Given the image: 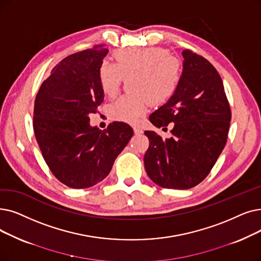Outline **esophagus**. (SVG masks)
Listing matches in <instances>:
<instances>
[{"mask_svg":"<svg viewBox=\"0 0 261 261\" xmlns=\"http://www.w3.org/2000/svg\"><path fill=\"white\" fill-rule=\"evenodd\" d=\"M133 131H134L135 134H142L143 133V129L141 127H139V126H134L133 127Z\"/></svg>","mask_w":261,"mask_h":261,"instance_id":"esophagus-1","label":"esophagus"}]
</instances>
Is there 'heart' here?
<instances>
[{
	"instance_id": "obj_1",
	"label": "heart",
	"mask_w": 261,
	"mask_h": 261,
	"mask_svg": "<svg viewBox=\"0 0 261 261\" xmlns=\"http://www.w3.org/2000/svg\"><path fill=\"white\" fill-rule=\"evenodd\" d=\"M115 64L107 61L99 67L98 76L102 92L114 97L122 79H130L129 90L109 107L112 119L133 122L147 111L149 101L162 105L175 94L181 77V63L161 48L117 50L113 54Z\"/></svg>"
}]
</instances>
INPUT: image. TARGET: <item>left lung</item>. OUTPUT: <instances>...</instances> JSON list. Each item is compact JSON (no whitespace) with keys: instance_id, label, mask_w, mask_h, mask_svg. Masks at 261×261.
Segmentation results:
<instances>
[{"instance_id":"left-lung-1","label":"left lung","mask_w":261,"mask_h":261,"mask_svg":"<svg viewBox=\"0 0 261 261\" xmlns=\"http://www.w3.org/2000/svg\"><path fill=\"white\" fill-rule=\"evenodd\" d=\"M182 73L173 97L149 116L161 128L173 122V137L163 140L145 131L147 175L162 188L187 190L210 173L224 149L231 112L217 69L202 56L184 50Z\"/></svg>"}]
</instances>
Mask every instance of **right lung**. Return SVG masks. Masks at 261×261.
I'll return each instance as SVG.
<instances>
[{
    "label": "right lung",
    "mask_w": 261,
    "mask_h": 261,
    "mask_svg": "<svg viewBox=\"0 0 261 261\" xmlns=\"http://www.w3.org/2000/svg\"><path fill=\"white\" fill-rule=\"evenodd\" d=\"M109 50L105 44L67 56L38 90L33 128L52 174L72 189L102 181L133 135L129 124L115 121L101 131L88 115L103 102L98 71Z\"/></svg>",
    "instance_id": "right-lung-1"
}]
</instances>
